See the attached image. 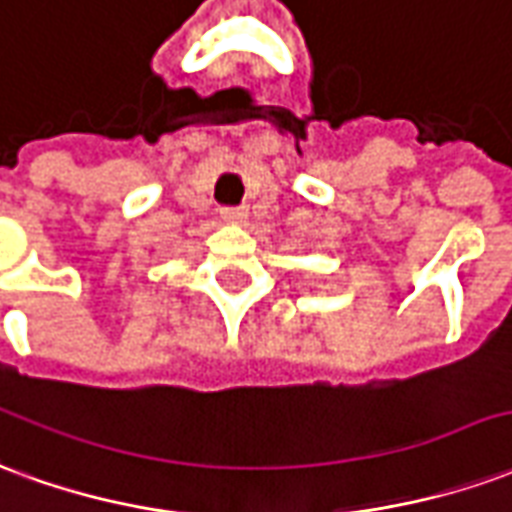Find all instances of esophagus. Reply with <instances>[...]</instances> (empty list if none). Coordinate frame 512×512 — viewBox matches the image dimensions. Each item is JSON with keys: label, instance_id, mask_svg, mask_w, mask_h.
Wrapping results in <instances>:
<instances>
[{"label": "esophagus", "instance_id": "34e87169", "mask_svg": "<svg viewBox=\"0 0 512 512\" xmlns=\"http://www.w3.org/2000/svg\"><path fill=\"white\" fill-rule=\"evenodd\" d=\"M220 218L226 220V223H231V226H240V223H245V218H248V210H245V207H223V210H220Z\"/></svg>", "mask_w": 512, "mask_h": 512}]
</instances>
